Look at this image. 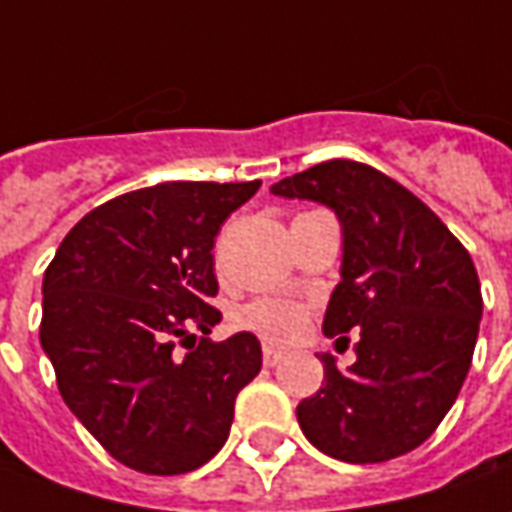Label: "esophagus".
<instances>
[{
  "label": "esophagus",
  "instance_id": "obj_1",
  "mask_svg": "<svg viewBox=\"0 0 512 512\" xmlns=\"http://www.w3.org/2000/svg\"><path fill=\"white\" fill-rule=\"evenodd\" d=\"M282 357H285V352L277 349V346H268V343L263 346V363H266V366H277Z\"/></svg>",
  "mask_w": 512,
  "mask_h": 512
}]
</instances>
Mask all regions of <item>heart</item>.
I'll return each mask as SVG.
<instances>
[{
	"mask_svg": "<svg viewBox=\"0 0 512 512\" xmlns=\"http://www.w3.org/2000/svg\"><path fill=\"white\" fill-rule=\"evenodd\" d=\"M238 327L255 332L271 343L293 341L307 321V310L285 299H255L235 313Z\"/></svg>",
	"mask_w": 512,
	"mask_h": 512,
	"instance_id": "heart-1",
	"label": "heart"
}]
</instances>
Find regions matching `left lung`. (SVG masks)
I'll use <instances>...</instances> for the list:
<instances>
[{"mask_svg":"<svg viewBox=\"0 0 512 512\" xmlns=\"http://www.w3.org/2000/svg\"><path fill=\"white\" fill-rule=\"evenodd\" d=\"M327 205L341 221V282L324 335L357 332V360L296 407L305 438L343 463H385L430 438L463 388L482 293L466 246L430 207L382 171L327 160L271 185ZM349 341V338H346Z\"/></svg>","mask_w":512,"mask_h":512,"instance_id":"left-lung-1","label":"left lung"}]
</instances>
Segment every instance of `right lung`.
Masks as SVG:
<instances>
[{"mask_svg": "<svg viewBox=\"0 0 512 512\" xmlns=\"http://www.w3.org/2000/svg\"><path fill=\"white\" fill-rule=\"evenodd\" d=\"M257 188L160 182L116 196L74 224L46 268L41 346L57 391L107 455L141 474L205 466L263 366L252 332L207 338L221 321L213 244Z\"/></svg>", "mask_w": 512, "mask_h": 512, "instance_id": "add662e5", "label": "right lung"}]
</instances>
